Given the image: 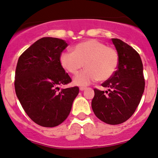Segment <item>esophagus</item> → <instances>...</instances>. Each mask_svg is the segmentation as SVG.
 <instances>
[{
  "label": "esophagus",
  "instance_id": "1",
  "mask_svg": "<svg viewBox=\"0 0 158 158\" xmlns=\"http://www.w3.org/2000/svg\"><path fill=\"white\" fill-rule=\"evenodd\" d=\"M86 89V86H81L80 87V90L81 91H83V90H85Z\"/></svg>",
  "mask_w": 158,
  "mask_h": 158
}]
</instances>
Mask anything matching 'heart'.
<instances>
[{"label": "heart", "instance_id": "b5f03b06", "mask_svg": "<svg viewBox=\"0 0 158 158\" xmlns=\"http://www.w3.org/2000/svg\"><path fill=\"white\" fill-rule=\"evenodd\" d=\"M118 62V51L95 39L79 43L73 47V52L64 51L60 55L61 66L70 74L76 75L83 65L86 67L74 79L78 86H86L96 80L109 79L115 72Z\"/></svg>", "mask_w": 158, "mask_h": 158}]
</instances>
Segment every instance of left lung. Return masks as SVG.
Masks as SVG:
<instances>
[{
  "instance_id": "8db88e82",
  "label": "left lung",
  "mask_w": 158,
  "mask_h": 158,
  "mask_svg": "<svg viewBox=\"0 0 158 158\" xmlns=\"http://www.w3.org/2000/svg\"><path fill=\"white\" fill-rule=\"evenodd\" d=\"M119 62L118 69L110 78L102 83L109 89H94L92 110L98 118L106 123H123L134 114L145 88L143 69L140 55L131 46L120 39L112 38Z\"/></svg>"
}]
</instances>
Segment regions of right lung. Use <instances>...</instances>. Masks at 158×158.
<instances>
[{
    "mask_svg": "<svg viewBox=\"0 0 158 158\" xmlns=\"http://www.w3.org/2000/svg\"><path fill=\"white\" fill-rule=\"evenodd\" d=\"M67 43L42 38L21 54L15 76V93L31 120L44 127H57L67 118L79 93L77 86L60 89L72 82L60 64Z\"/></svg>",
    "mask_w": 158,
    "mask_h": 158,
    "instance_id": "add662e5",
    "label": "right lung"
}]
</instances>
